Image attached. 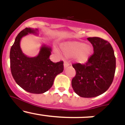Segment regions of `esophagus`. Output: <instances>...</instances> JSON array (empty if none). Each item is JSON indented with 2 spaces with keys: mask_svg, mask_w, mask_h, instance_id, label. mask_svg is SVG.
<instances>
[{
  "mask_svg": "<svg viewBox=\"0 0 125 125\" xmlns=\"http://www.w3.org/2000/svg\"><path fill=\"white\" fill-rule=\"evenodd\" d=\"M69 65H70V63H69L68 62H66V61H65V62H64V63H63V66H64V69H66V68L68 67V66H69Z\"/></svg>",
  "mask_w": 125,
  "mask_h": 125,
  "instance_id": "1",
  "label": "esophagus"
}]
</instances>
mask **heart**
Returning <instances> with one entry per match:
<instances>
[{
    "mask_svg": "<svg viewBox=\"0 0 125 125\" xmlns=\"http://www.w3.org/2000/svg\"><path fill=\"white\" fill-rule=\"evenodd\" d=\"M62 54L67 57H74L75 61L80 64L86 63L93 54V49L90 45L79 41L63 43L60 46Z\"/></svg>",
    "mask_w": 125,
    "mask_h": 125,
    "instance_id": "heart-1",
    "label": "heart"
}]
</instances>
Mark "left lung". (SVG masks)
<instances>
[{
    "label": "left lung",
    "instance_id": "obj_1",
    "mask_svg": "<svg viewBox=\"0 0 125 125\" xmlns=\"http://www.w3.org/2000/svg\"><path fill=\"white\" fill-rule=\"evenodd\" d=\"M94 48V54L84 65L74 64L76 74L71 82L75 93L82 97L100 95L111 85L115 71V57L111 45L100 37L87 39Z\"/></svg>",
    "mask_w": 125,
    "mask_h": 125
}]
</instances>
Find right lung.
<instances>
[{"instance_id": "1", "label": "right lung", "mask_w": 125, "mask_h": 125, "mask_svg": "<svg viewBox=\"0 0 125 125\" xmlns=\"http://www.w3.org/2000/svg\"><path fill=\"white\" fill-rule=\"evenodd\" d=\"M29 34L38 36V29L26 28L19 33L10 50L11 74L17 85L26 91L42 94L52 86L56 75L63 71V62L51 61V48L43 44L38 55L28 57L22 52L21 41Z\"/></svg>"}]
</instances>
